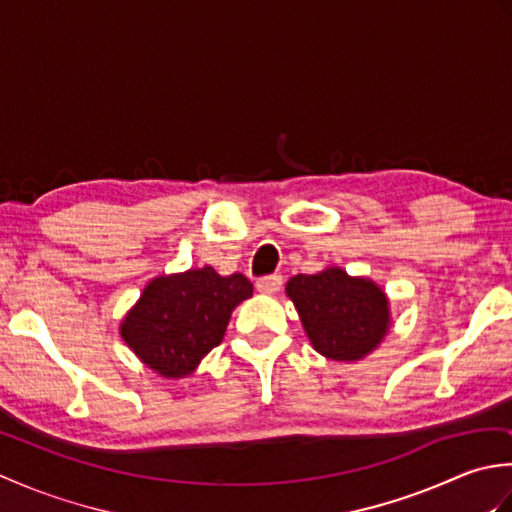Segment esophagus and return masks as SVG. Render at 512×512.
<instances>
[{"label":"esophagus","mask_w":512,"mask_h":512,"mask_svg":"<svg viewBox=\"0 0 512 512\" xmlns=\"http://www.w3.org/2000/svg\"><path fill=\"white\" fill-rule=\"evenodd\" d=\"M281 284H284V277L281 275H266L257 279V290L264 292V295H275V292L281 290Z\"/></svg>","instance_id":"1"}]
</instances>
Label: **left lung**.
Wrapping results in <instances>:
<instances>
[{
	"mask_svg": "<svg viewBox=\"0 0 512 512\" xmlns=\"http://www.w3.org/2000/svg\"><path fill=\"white\" fill-rule=\"evenodd\" d=\"M286 292L314 350L332 361H358L387 334V297L374 281L328 268L292 277Z\"/></svg>",
	"mask_w": 512,
	"mask_h": 512,
	"instance_id": "8db88e82",
	"label": "left lung"
}]
</instances>
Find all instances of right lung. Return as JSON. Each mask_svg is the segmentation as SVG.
Segmentation results:
<instances>
[{
	"label": "right lung",
	"mask_w": 512,
	"mask_h": 512,
	"mask_svg": "<svg viewBox=\"0 0 512 512\" xmlns=\"http://www.w3.org/2000/svg\"><path fill=\"white\" fill-rule=\"evenodd\" d=\"M250 295L248 277H220L211 266L158 277L127 314L121 334L147 367L167 378L187 376L222 343L231 312Z\"/></svg>",
	"instance_id": "1"
}]
</instances>
